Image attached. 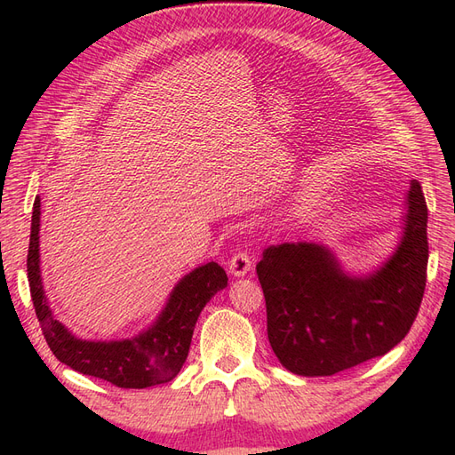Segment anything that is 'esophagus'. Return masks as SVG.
<instances>
[{
  "instance_id": "34e87169",
  "label": "esophagus",
  "mask_w": 455,
  "mask_h": 455,
  "mask_svg": "<svg viewBox=\"0 0 455 455\" xmlns=\"http://www.w3.org/2000/svg\"><path fill=\"white\" fill-rule=\"evenodd\" d=\"M251 267H252V259L244 251L235 252L229 259V273L233 277H244V275L251 271Z\"/></svg>"
}]
</instances>
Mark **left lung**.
Masks as SVG:
<instances>
[{"mask_svg":"<svg viewBox=\"0 0 455 455\" xmlns=\"http://www.w3.org/2000/svg\"><path fill=\"white\" fill-rule=\"evenodd\" d=\"M427 259V204L418 180L410 182L396 249L370 273H347L324 244L267 246L256 273L279 363L292 374L316 378L389 353L416 321Z\"/></svg>","mask_w":455,"mask_h":455,"instance_id":"1","label":"left lung"}]
</instances>
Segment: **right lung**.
<instances>
[{"label":"right lung","instance_id":"1","mask_svg":"<svg viewBox=\"0 0 455 455\" xmlns=\"http://www.w3.org/2000/svg\"><path fill=\"white\" fill-rule=\"evenodd\" d=\"M41 199L36 197L28 246V283L36 315L47 346L60 363L79 374L100 378L121 389H146L167 383L184 366L201 311L228 286V275L216 261L199 266L178 281L167 304L140 334L123 339H81L54 319L39 267Z\"/></svg>","mask_w":455,"mask_h":455}]
</instances>
